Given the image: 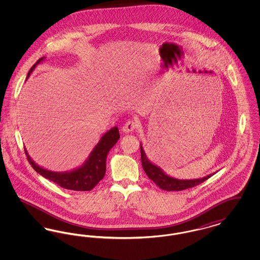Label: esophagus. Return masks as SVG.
<instances>
[{"label": "esophagus", "instance_id": "obj_1", "mask_svg": "<svg viewBox=\"0 0 260 260\" xmlns=\"http://www.w3.org/2000/svg\"><path fill=\"white\" fill-rule=\"evenodd\" d=\"M137 125H138V122L136 121V120H134V119H131V120H127L126 121V123L124 124V126L122 127V131L124 132V133H132V132H134L135 129H136V127H137Z\"/></svg>", "mask_w": 260, "mask_h": 260}]
</instances>
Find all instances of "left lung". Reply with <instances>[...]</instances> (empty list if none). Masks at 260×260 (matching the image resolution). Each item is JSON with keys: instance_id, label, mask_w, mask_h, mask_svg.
Wrapping results in <instances>:
<instances>
[{"instance_id": "1", "label": "left lung", "mask_w": 260, "mask_h": 260, "mask_svg": "<svg viewBox=\"0 0 260 260\" xmlns=\"http://www.w3.org/2000/svg\"><path fill=\"white\" fill-rule=\"evenodd\" d=\"M140 153H141V164L144 172L156 185L159 186V188L166 191H182L188 188L195 187L203 183L204 181H206L207 179L210 178V176L214 174V173H211L208 176H205L200 179H194V180L175 179L167 175L166 173H162L161 169H159L158 167L150 162L148 159L146 158V155L142 149V146H140Z\"/></svg>"}]
</instances>
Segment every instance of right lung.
I'll return each mask as SVG.
<instances>
[{"label":"right lung","mask_w":260,"mask_h":260,"mask_svg":"<svg viewBox=\"0 0 260 260\" xmlns=\"http://www.w3.org/2000/svg\"><path fill=\"white\" fill-rule=\"evenodd\" d=\"M43 60L40 58L29 70L28 76L33 71L38 63ZM27 76V77H28ZM120 138L119 129L117 126L111 128L108 133L101 137L99 144L91 152L88 160L81 168L72 171L70 173H52L44 170L37 166L27 155V160L31 167L42 176L46 177L50 181L56 183L64 189L74 191H90L99 184V181L104 177L106 171V158L110 149L116 144ZM25 153L26 150H25Z\"/></svg>","instance_id":"obj_1"}]
</instances>
